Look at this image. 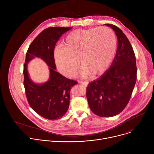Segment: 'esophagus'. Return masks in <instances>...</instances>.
Segmentation results:
<instances>
[{
  "instance_id": "34e87169",
  "label": "esophagus",
  "mask_w": 154,
  "mask_h": 154,
  "mask_svg": "<svg viewBox=\"0 0 154 154\" xmlns=\"http://www.w3.org/2000/svg\"><path fill=\"white\" fill-rule=\"evenodd\" d=\"M78 83H79L85 86H87L88 85V83H89V82H87V81H86V82H81V81H79V82H78Z\"/></svg>"
}]
</instances>
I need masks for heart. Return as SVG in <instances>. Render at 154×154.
<instances>
[{
    "label": "heart",
    "mask_w": 154,
    "mask_h": 154,
    "mask_svg": "<svg viewBox=\"0 0 154 154\" xmlns=\"http://www.w3.org/2000/svg\"><path fill=\"white\" fill-rule=\"evenodd\" d=\"M116 38L107 27L77 29L70 32L61 46L54 51L58 70L66 77H73L79 61L82 74L96 75L103 73L116 53Z\"/></svg>",
    "instance_id": "heart-1"
}]
</instances>
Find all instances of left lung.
I'll list each match as a JSON object with an SVG mask.
<instances>
[{
    "instance_id": "obj_1",
    "label": "left lung",
    "mask_w": 154,
    "mask_h": 154,
    "mask_svg": "<svg viewBox=\"0 0 154 154\" xmlns=\"http://www.w3.org/2000/svg\"><path fill=\"white\" fill-rule=\"evenodd\" d=\"M105 25L117 36L116 54L108 69L89 83L86 97L94 114L112 117L119 114L128 103L137 82V69L134 51L125 35L116 26Z\"/></svg>"
}]
</instances>
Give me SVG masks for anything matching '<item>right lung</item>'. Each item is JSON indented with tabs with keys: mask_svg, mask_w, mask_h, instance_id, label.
Wrapping results in <instances>:
<instances>
[{
	"mask_svg": "<svg viewBox=\"0 0 154 154\" xmlns=\"http://www.w3.org/2000/svg\"><path fill=\"white\" fill-rule=\"evenodd\" d=\"M72 27H54L42 31L30 45L24 66V85L27 100L31 108L38 115L49 120L61 118L69 106L71 88L77 82L66 78L55 71L54 51L61 36ZM41 58L50 67L49 80L36 84L30 79L28 63L33 58Z\"/></svg>",
	"mask_w": 154,
	"mask_h": 154,
	"instance_id": "add662e5",
	"label": "right lung"
}]
</instances>
